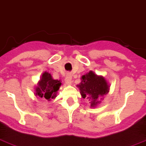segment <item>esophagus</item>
<instances>
[{"mask_svg":"<svg viewBox=\"0 0 146 146\" xmlns=\"http://www.w3.org/2000/svg\"><path fill=\"white\" fill-rule=\"evenodd\" d=\"M64 82H65V84L67 85H71V84H72V76H71V74H70V73L67 74L65 79H64Z\"/></svg>","mask_w":146,"mask_h":146,"instance_id":"34e87169","label":"esophagus"}]
</instances>
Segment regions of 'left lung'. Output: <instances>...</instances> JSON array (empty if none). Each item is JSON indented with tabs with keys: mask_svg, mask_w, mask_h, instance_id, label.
Instances as JSON below:
<instances>
[{
	"mask_svg": "<svg viewBox=\"0 0 146 146\" xmlns=\"http://www.w3.org/2000/svg\"><path fill=\"white\" fill-rule=\"evenodd\" d=\"M76 87L83 99L90 101V108H96L101 103L100 100L110 90V84L103 76L89 71L81 77V82Z\"/></svg>",
	"mask_w": 146,
	"mask_h": 146,
	"instance_id": "1",
	"label": "left lung"
}]
</instances>
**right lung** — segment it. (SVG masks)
Returning <instances> with one entry per match:
<instances>
[{"instance_id":"add662e5","label":"right lung","mask_w":146,"mask_h":146,"mask_svg":"<svg viewBox=\"0 0 146 146\" xmlns=\"http://www.w3.org/2000/svg\"><path fill=\"white\" fill-rule=\"evenodd\" d=\"M62 85L61 80L54 79L52 75L48 72H44L40 80L38 82L37 86L35 87V96L44 97L50 101L57 96V92Z\"/></svg>"}]
</instances>
